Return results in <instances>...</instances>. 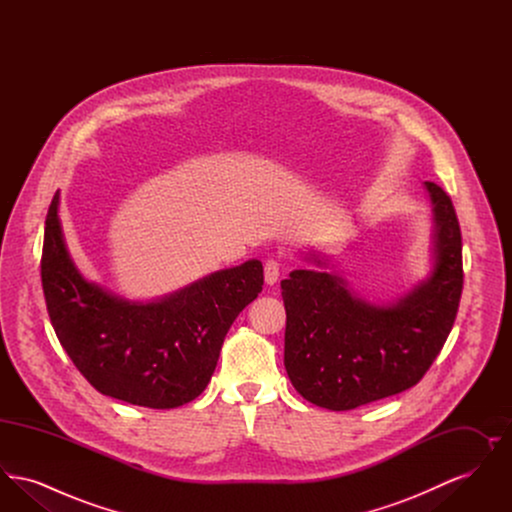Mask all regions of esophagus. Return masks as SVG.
<instances>
[{
	"label": "esophagus",
	"instance_id": "34e87169",
	"mask_svg": "<svg viewBox=\"0 0 512 512\" xmlns=\"http://www.w3.org/2000/svg\"><path fill=\"white\" fill-rule=\"evenodd\" d=\"M280 276V263L276 259H268L265 263V282L268 286H274Z\"/></svg>",
	"mask_w": 512,
	"mask_h": 512
}]
</instances>
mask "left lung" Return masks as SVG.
<instances>
[{
	"instance_id": "1",
	"label": "left lung",
	"mask_w": 512,
	"mask_h": 512,
	"mask_svg": "<svg viewBox=\"0 0 512 512\" xmlns=\"http://www.w3.org/2000/svg\"><path fill=\"white\" fill-rule=\"evenodd\" d=\"M426 190L434 211V268L395 305H370L330 272L301 268L280 282L284 365L293 388L313 405L351 411L409 390L447 340L463 293V238L451 197L434 182ZM305 259L328 265L318 253Z\"/></svg>"
}]
</instances>
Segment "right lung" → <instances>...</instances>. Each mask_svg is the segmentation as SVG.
Segmentation results:
<instances>
[{
	"label": "right lung",
	"instance_id": "right-lung-1",
	"mask_svg": "<svg viewBox=\"0 0 512 512\" xmlns=\"http://www.w3.org/2000/svg\"><path fill=\"white\" fill-rule=\"evenodd\" d=\"M46 217L42 288L49 320L80 374L103 395L174 409L207 388L232 322L263 290L257 259L219 270L151 303H132L74 267L57 217Z\"/></svg>",
	"mask_w": 512,
	"mask_h": 512
}]
</instances>
